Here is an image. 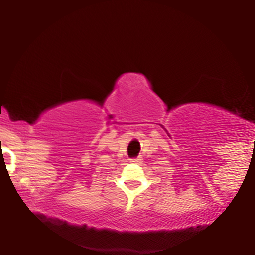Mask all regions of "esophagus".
<instances>
[{"instance_id": "34e87169", "label": "esophagus", "mask_w": 255, "mask_h": 255, "mask_svg": "<svg viewBox=\"0 0 255 255\" xmlns=\"http://www.w3.org/2000/svg\"><path fill=\"white\" fill-rule=\"evenodd\" d=\"M130 162H131V163H134V164H139V163H141V162H142V159H141V157H139V158H134V159H130Z\"/></svg>"}]
</instances>
